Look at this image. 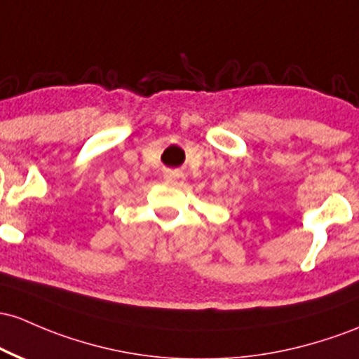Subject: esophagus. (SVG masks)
Listing matches in <instances>:
<instances>
[{
    "mask_svg": "<svg viewBox=\"0 0 359 359\" xmlns=\"http://www.w3.org/2000/svg\"><path fill=\"white\" fill-rule=\"evenodd\" d=\"M163 179H165V182L172 184V186H182L184 180H186V177H184V173L180 170H168V172H165Z\"/></svg>",
    "mask_w": 359,
    "mask_h": 359,
    "instance_id": "34e87169",
    "label": "esophagus"
}]
</instances>
